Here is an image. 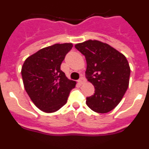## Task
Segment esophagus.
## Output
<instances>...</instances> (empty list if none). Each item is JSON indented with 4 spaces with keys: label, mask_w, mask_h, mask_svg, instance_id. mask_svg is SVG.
<instances>
[{
    "label": "esophagus",
    "mask_w": 149,
    "mask_h": 149,
    "mask_svg": "<svg viewBox=\"0 0 149 149\" xmlns=\"http://www.w3.org/2000/svg\"><path fill=\"white\" fill-rule=\"evenodd\" d=\"M86 82V79L84 78V77H82V78H81L80 80L78 81V83L80 84H84V83Z\"/></svg>",
    "instance_id": "obj_1"
}]
</instances>
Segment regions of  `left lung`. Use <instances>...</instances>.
Segmentation results:
<instances>
[{
  "label": "left lung",
  "instance_id": "8db88e82",
  "mask_svg": "<svg viewBox=\"0 0 149 149\" xmlns=\"http://www.w3.org/2000/svg\"><path fill=\"white\" fill-rule=\"evenodd\" d=\"M86 61L88 81L95 93L86 105L98 113H106L119 104L129 85L131 68L125 55L110 45L89 39L74 45Z\"/></svg>",
  "mask_w": 149,
  "mask_h": 149
}]
</instances>
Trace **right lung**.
Wrapping results in <instances>:
<instances>
[{
    "label": "right lung",
    "instance_id": "obj_1",
    "mask_svg": "<svg viewBox=\"0 0 149 149\" xmlns=\"http://www.w3.org/2000/svg\"><path fill=\"white\" fill-rule=\"evenodd\" d=\"M72 43L45 47L25 60L22 67L24 89L33 103L45 113H54L66 104L76 82L60 70L65 56Z\"/></svg>",
    "mask_w": 149,
    "mask_h": 149
}]
</instances>
